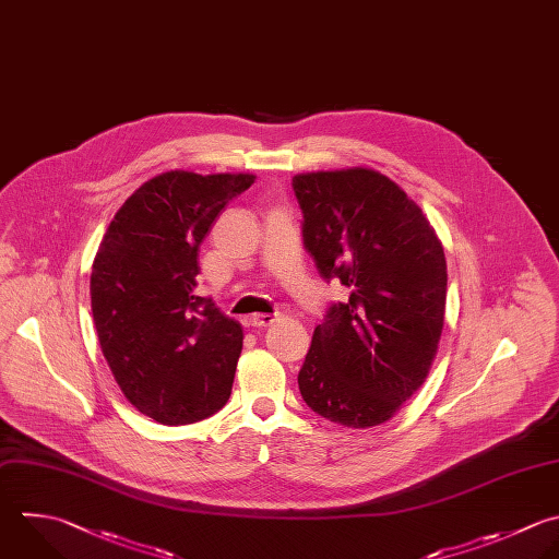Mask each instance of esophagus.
Here are the masks:
<instances>
[{
  "mask_svg": "<svg viewBox=\"0 0 559 559\" xmlns=\"http://www.w3.org/2000/svg\"><path fill=\"white\" fill-rule=\"evenodd\" d=\"M275 321H277L275 314H253V317L249 319V325H251V328H258V330H266V328H271Z\"/></svg>",
  "mask_w": 559,
  "mask_h": 559,
  "instance_id": "34e87169",
  "label": "esophagus"
}]
</instances>
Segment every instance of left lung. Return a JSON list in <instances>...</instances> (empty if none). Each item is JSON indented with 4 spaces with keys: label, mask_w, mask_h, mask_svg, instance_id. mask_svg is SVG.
<instances>
[{
    "label": "left lung",
    "mask_w": 559,
    "mask_h": 559,
    "mask_svg": "<svg viewBox=\"0 0 559 559\" xmlns=\"http://www.w3.org/2000/svg\"><path fill=\"white\" fill-rule=\"evenodd\" d=\"M304 245L334 304L314 328L299 391L321 417L371 428L391 419L424 384L445 314V255L421 207L373 168L293 177Z\"/></svg>",
    "instance_id": "left-lung-1"
}]
</instances>
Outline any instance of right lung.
Segmentation results:
<instances>
[{
	"label": "right lung",
	"instance_id": "1",
	"mask_svg": "<svg viewBox=\"0 0 559 559\" xmlns=\"http://www.w3.org/2000/svg\"><path fill=\"white\" fill-rule=\"evenodd\" d=\"M255 175L162 173L118 210L92 266V312L124 397L181 426L221 411L242 352V325L197 295L199 247Z\"/></svg>",
	"mask_w": 559,
	"mask_h": 559
}]
</instances>
